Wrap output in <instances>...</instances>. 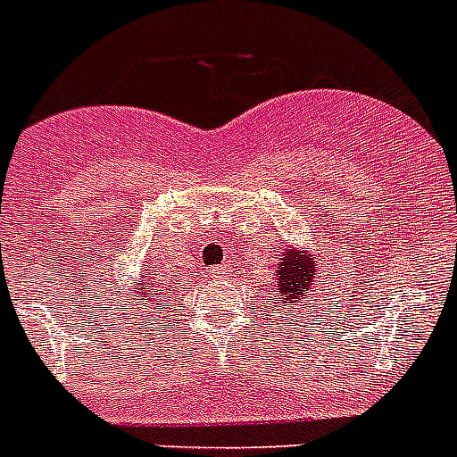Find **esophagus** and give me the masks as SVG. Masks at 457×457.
<instances>
[{
    "mask_svg": "<svg viewBox=\"0 0 457 457\" xmlns=\"http://www.w3.org/2000/svg\"><path fill=\"white\" fill-rule=\"evenodd\" d=\"M229 270L225 265H216V267H211V277H213V279H222V277H225V274H228Z\"/></svg>",
    "mask_w": 457,
    "mask_h": 457,
    "instance_id": "34e87169",
    "label": "esophagus"
}]
</instances>
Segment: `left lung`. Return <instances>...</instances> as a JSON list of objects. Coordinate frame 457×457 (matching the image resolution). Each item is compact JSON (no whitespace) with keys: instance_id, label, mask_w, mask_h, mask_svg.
Returning a JSON list of instances; mask_svg holds the SVG:
<instances>
[{"instance_id":"obj_1","label":"left lung","mask_w":457,"mask_h":457,"mask_svg":"<svg viewBox=\"0 0 457 457\" xmlns=\"http://www.w3.org/2000/svg\"><path fill=\"white\" fill-rule=\"evenodd\" d=\"M312 272H314L312 255L305 253V251L287 248L284 261H281L279 270H277V287H274L272 298H267L265 303L270 314H277V312L291 314V307H287V303H298L305 293L310 295L312 277H314ZM277 299L280 300L279 303H276Z\"/></svg>"}]
</instances>
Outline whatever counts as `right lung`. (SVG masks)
<instances>
[{
    "instance_id": "obj_1",
    "label": "right lung",
    "mask_w": 457,
    "mask_h": 457,
    "mask_svg": "<svg viewBox=\"0 0 457 457\" xmlns=\"http://www.w3.org/2000/svg\"><path fill=\"white\" fill-rule=\"evenodd\" d=\"M136 284H138V281H136ZM136 284H133V288H136ZM138 288L140 291H126V287H121V288H117V295H120V298H124L121 300V303H133V300H138L140 305H143V310H147V305H154V303H152V300H154V293H145L143 288H145V281L143 284H138ZM138 292L139 295L136 296L135 293ZM121 310H126V307H121Z\"/></svg>"
}]
</instances>
